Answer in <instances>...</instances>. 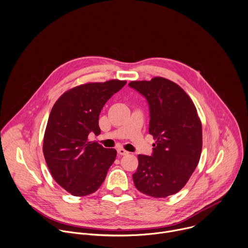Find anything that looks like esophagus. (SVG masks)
Masks as SVG:
<instances>
[{
	"instance_id": "1",
	"label": "esophagus",
	"mask_w": 248,
	"mask_h": 248,
	"mask_svg": "<svg viewBox=\"0 0 248 248\" xmlns=\"http://www.w3.org/2000/svg\"><path fill=\"white\" fill-rule=\"evenodd\" d=\"M117 152H118V154H120V155H126V154L129 153L128 151H126V150H125L124 148H122V147L118 148V149H117Z\"/></svg>"
}]
</instances>
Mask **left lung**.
<instances>
[{"mask_svg": "<svg viewBox=\"0 0 248 248\" xmlns=\"http://www.w3.org/2000/svg\"><path fill=\"white\" fill-rule=\"evenodd\" d=\"M129 85L149 104V134L156 140L151 156H138L134 183L147 196L166 198L185 186L200 161L202 123L191 98L173 81L156 77Z\"/></svg>", "mask_w": 248, "mask_h": 248, "instance_id": "left-lung-1", "label": "left lung"}]
</instances>
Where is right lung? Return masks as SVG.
Here are the masks:
<instances>
[{"label": "right lung", "instance_id": "obj_1", "mask_svg": "<svg viewBox=\"0 0 248 248\" xmlns=\"http://www.w3.org/2000/svg\"><path fill=\"white\" fill-rule=\"evenodd\" d=\"M126 80L111 79L76 86L60 96L48 117L43 151L54 180L77 197L97 191L115 160L116 150L90 141L100 135L99 115Z\"/></svg>", "mask_w": 248, "mask_h": 248}]
</instances>
